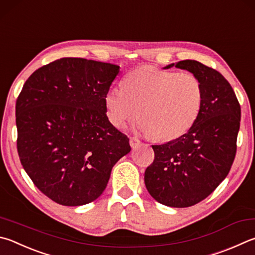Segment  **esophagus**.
Masks as SVG:
<instances>
[{
  "mask_svg": "<svg viewBox=\"0 0 255 255\" xmlns=\"http://www.w3.org/2000/svg\"><path fill=\"white\" fill-rule=\"evenodd\" d=\"M129 143H130V146H131L132 148H136V147L141 145V141H140L139 139H138L137 137H131L130 139H129Z\"/></svg>",
  "mask_w": 255,
  "mask_h": 255,
  "instance_id": "1",
  "label": "esophagus"
}]
</instances>
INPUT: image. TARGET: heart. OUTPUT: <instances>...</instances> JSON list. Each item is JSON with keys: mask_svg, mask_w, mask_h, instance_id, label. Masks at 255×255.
Returning <instances> with one entry per match:
<instances>
[{"mask_svg": "<svg viewBox=\"0 0 255 255\" xmlns=\"http://www.w3.org/2000/svg\"><path fill=\"white\" fill-rule=\"evenodd\" d=\"M203 104L204 88L198 77L154 67L136 69L125 86H112L105 95L107 117L116 128L126 127L140 112L138 129L165 141L185 135Z\"/></svg>", "mask_w": 255, "mask_h": 255, "instance_id": "1", "label": "heart"}]
</instances>
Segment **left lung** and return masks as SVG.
Instances as JSON below:
<instances>
[{
	"label": "left lung",
	"mask_w": 255,
	"mask_h": 255,
	"mask_svg": "<svg viewBox=\"0 0 255 255\" xmlns=\"http://www.w3.org/2000/svg\"><path fill=\"white\" fill-rule=\"evenodd\" d=\"M173 66L198 77L204 88V104L185 135L152 145L155 158L145 170V185L160 204L188 207L214 192L232 167L241 107L233 88L215 69L195 60H183L165 69Z\"/></svg>",
	"instance_id": "left-lung-1"
}]
</instances>
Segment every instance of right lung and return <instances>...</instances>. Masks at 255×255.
Here are the masks:
<instances>
[{
	"mask_svg": "<svg viewBox=\"0 0 255 255\" xmlns=\"http://www.w3.org/2000/svg\"><path fill=\"white\" fill-rule=\"evenodd\" d=\"M118 73L116 64L62 58L32 73L17 97L21 164L60 205L97 200L114 165L131 149L106 112L105 95Z\"/></svg>",
	"mask_w": 255,
	"mask_h": 255,
	"instance_id": "add662e5",
	"label": "right lung"
}]
</instances>
